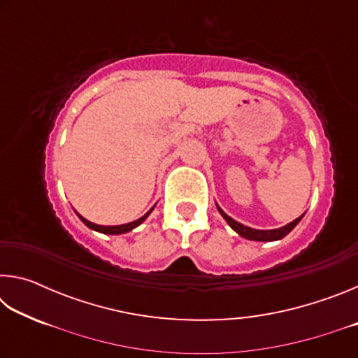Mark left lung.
Instances as JSON below:
<instances>
[{
	"instance_id": "1",
	"label": "left lung",
	"mask_w": 358,
	"mask_h": 358,
	"mask_svg": "<svg viewBox=\"0 0 358 358\" xmlns=\"http://www.w3.org/2000/svg\"><path fill=\"white\" fill-rule=\"evenodd\" d=\"M217 207V205H216ZM217 210H220V213L222 215L224 220L227 221V224L230 227H232L235 232H237L238 235H241L243 238H248V240H256V241H275V240H281L286 237V235L292 230L296 224L300 222V220L303 217V215L300 217H296L295 221L289 222L287 226L284 227H280V229H273V230H257V229H251V227H246L243 226V224L237 222L235 220H232V217L227 216L224 211L217 207Z\"/></svg>"
}]
</instances>
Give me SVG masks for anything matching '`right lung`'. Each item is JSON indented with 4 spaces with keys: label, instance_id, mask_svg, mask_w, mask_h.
Returning a JSON list of instances; mask_svg holds the SVG:
<instances>
[{
    "label": "right lung",
    "instance_id": "add662e5",
    "mask_svg": "<svg viewBox=\"0 0 358 358\" xmlns=\"http://www.w3.org/2000/svg\"><path fill=\"white\" fill-rule=\"evenodd\" d=\"M151 211H153V208H151L147 215L142 216L141 220H137V221H132V222H128V224H121V226H98V224H94V222H90L88 220H85V217H82V216L78 215V213H77V216L80 217V220H82V222L85 224V226L90 227V229H93V230H98V232H101V234L118 235V234H126V232H129V230H132V229H134V227H137L138 224H142L145 220H147V216L151 213Z\"/></svg>",
    "mask_w": 358,
    "mask_h": 358
}]
</instances>
